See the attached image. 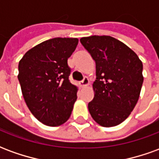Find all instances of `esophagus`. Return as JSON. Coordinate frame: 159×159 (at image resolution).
I'll use <instances>...</instances> for the list:
<instances>
[{"label":"esophagus","instance_id":"34e87169","mask_svg":"<svg viewBox=\"0 0 159 159\" xmlns=\"http://www.w3.org/2000/svg\"><path fill=\"white\" fill-rule=\"evenodd\" d=\"M80 85L82 88H85V87H88L89 85V80L88 77H84V79L80 83Z\"/></svg>","mask_w":159,"mask_h":159}]
</instances>
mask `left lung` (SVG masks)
<instances>
[{"label": "left lung", "instance_id": "1", "mask_svg": "<svg viewBox=\"0 0 159 159\" xmlns=\"http://www.w3.org/2000/svg\"><path fill=\"white\" fill-rule=\"evenodd\" d=\"M80 42L96 65L90 115L100 126H117L138 102L144 80L142 62L132 49L110 36L83 37Z\"/></svg>", "mask_w": 159, "mask_h": 159}]
</instances>
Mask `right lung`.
Segmentation results:
<instances>
[{
    "mask_svg": "<svg viewBox=\"0 0 159 159\" xmlns=\"http://www.w3.org/2000/svg\"><path fill=\"white\" fill-rule=\"evenodd\" d=\"M77 38L56 37L35 46L19 63V78L27 107L47 126H60L71 115L78 88L70 83L67 64Z\"/></svg>",
    "mask_w": 159,
    "mask_h": 159,
    "instance_id": "obj_1",
    "label": "right lung"
}]
</instances>
